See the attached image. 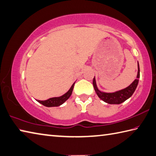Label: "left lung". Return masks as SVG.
<instances>
[{
	"instance_id": "8db88e82",
	"label": "left lung",
	"mask_w": 156,
	"mask_h": 156,
	"mask_svg": "<svg viewBox=\"0 0 156 156\" xmlns=\"http://www.w3.org/2000/svg\"><path fill=\"white\" fill-rule=\"evenodd\" d=\"M140 78V67L139 64L138 62V73L136 78L133 81V83L125 89L117 90V91L112 93H106L104 91H101L98 89L96 84L95 78L94 77L93 80V84L94 87L95 91L97 93V95L101 100L105 101L106 103L110 104H120L123 103L129 99L134 93L136 89L138 86V79Z\"/></svg>"
}]
</instances>
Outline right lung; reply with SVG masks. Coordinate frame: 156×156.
Returning a JSON list of instances; mask_svg holds the SVG:
<instances>
[{"label":"right lung","instance_id":"add662e5","mask_svg":"<svg viewBox=\"0 0 156 156\" xmlns=\"http://www.w3.org/2000/svg\"><path fill=\"white\" fill-rule=\"evenodd\" d=\"M74 84L75 83L72 84L68 91L65 93L64 95L60 96V97L52 98L48 99V100H44V101H41V100H37V101L39 103L41 104L42 105L47 107H55V106H61L65 102V101H66L67 100H68L71 95H72L73 87H74Z\"/></svg>","mask_w":156,"mask_h":156}]
</instances>
